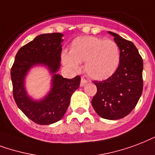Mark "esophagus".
Returning a JSON list of instances; mask_svg holds the SVG:
<instances>
[{
	"label": "esophagus",
	"instance_id": "obj_1",
	"mask_svg": "<svg viewBox=\"0 0 155 155\" xmlns=\"http://www.w3.org/2000/svg\"><path fill=\"white\" fill-rule=\"evenodd\" d=\"M87 82H88V81H87V80H86V79L83 78H82L81 79V82H80V86H85V85H86V83H87Z\"/></svg>",
	"mask_w": 155,
	"mask_h": 155
}]
</instances>
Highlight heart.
I'll return each mask as SVG.
<instances>
[{"label": "heart", "mask_w": 155, "mask_h": 155, "mask_svg": "<svg viewBox=\"0 0 155 155\" xmlns=\"http://www.w3.org/2000/svg\"><path fill=\"white\" fill-rule=\"evenodd\" d=\"M63 64L73 70H78L84 62V70L91 78L104 80L116 71L120 53L116 42L94 36L77 38L70 46L69 52L61 54Z\"/></svg>", "instance_id": "1"}]
</instances>
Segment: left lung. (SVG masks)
<instances>
[{
    "label": "left lung",
    "mask_w": 155,
    "mask_h": 155,
    "mask_svg": "<svg viewBox=\"0 0 155 155\" xmlns=\"http://www.w3.org/2000/svg\"><path fill=\"white\" fill-rule=\"evenodd\" d=\"M114 37L120 53V64L110 78L93 81L97 87L91 104L102 118L118 120L129 115L136 107L143 90V61L131 41L108 31Z\"/></svg>",
    "instance_id": "8db88e82"
}]
</instances>
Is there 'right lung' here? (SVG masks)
<instances>
[{"instance_id": "add662e5", "label": "right lung", "mask_w": 155, "mask_h": 155, "mask_svg": "<svg viewBox=\"0 0 155 155\" xmlns=\"http://www.w3.org/2000/svg\"><path fill=\"white\" fill-rule=\"evenodd\" d=\"M61 33L39 35L19 49L11 68L13 95L20 110L35 123L51 124L62 119L70 103V98L79 87L81 78H64L56 73L61 67ZM42 64L53 74L52 88L41 101H34L25 88V78L31 68Z\"/></svg>"}]
</instances>
